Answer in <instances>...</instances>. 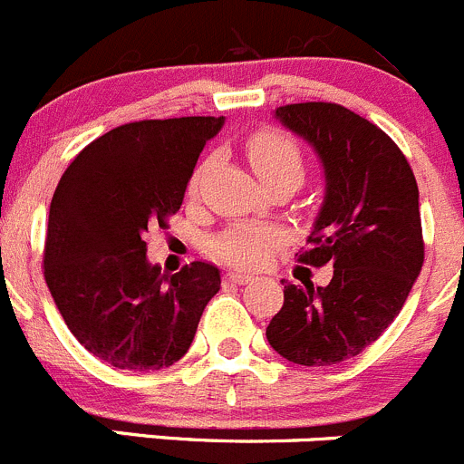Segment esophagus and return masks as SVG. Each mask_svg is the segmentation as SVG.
I'll return each mask as SVG.
<instances>
[{
  "mask_svg": "<svg viewBox=\"0 0 464 464\" xmlns=\"http://www.w3.org/2000/svg\"><path fill=\"white\" fill-rule=\"evenodd\" d=\"M250 277L253 276H248V273H241V271H227L223 276V280L225 282H235V285H246V282H250Z\"/></svg>",
  "mask_w": 464,
  "mask_h": 464,
  "instance_id": "34e87169",
  "label": "esophagus"
}]
</instances>
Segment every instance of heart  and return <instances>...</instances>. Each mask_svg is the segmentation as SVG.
Returning <instances> with one entry per match:
<instances>
[{
    "instance_id": "obj_1",
    "label": "heart",
    "mask_w": 464,
    "mask_h": 464,
    "mask_svg": "<svg viewBox=\"0 0 464 464\" xmlns=\"http://www.w3.org/2000/svg\"><path fill=\"white\" fill-rule=\"evenodd\" d=\"M248 159L264 184L282 178H291L301 184L303 173H305V159H303L301 148L282 131L268 130L255 134L248 140ZM200 178L202 170H196L188 182V191H198ZM277 246H280V235L276 229L259 227V225H235L211 241L216 257L246 268L262 266Z\"/></svg>"
}]
</instances>
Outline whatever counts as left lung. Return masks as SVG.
<instances>
[{"mask_svg":"<svg viewBox=\"0 0 464 464\" xmlns=\"http://www.w3.org/2000/svg\"><path fill=\"white\" fill-rule=\"evenodd\" d=\"M276 118L314 148L325 173L324 205L298 262L334 271L328 286L286 282L266 339L289 362L330 367L385 333L421 271L417 179L399 145L342 104H286Z\"/></svg>","mask_w":464,"mask_h":464,"instance_id":"1","label":"left lung"}]
</instances>
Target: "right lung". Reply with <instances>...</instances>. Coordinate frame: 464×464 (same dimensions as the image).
Listing matches in <instances>:
<instances>
[{"instance_id":"1","label":"right lung","mask_w":464,"mask_h":464,"mask_svg":"<svg viewBox=\"0 0 464 464\" xmlns=\"http://www.w3.org/2000/svg\"><path fill=\"white\" fill-rule=\"evenodd\" d=\"M225 118L139 121L88 143L50 205L45 282L70 333L116 369L170 367L191 346L220 289L214 264L166 276L145 253V232L178 214L198 157Z\"/></svg>"}]
</instances>
